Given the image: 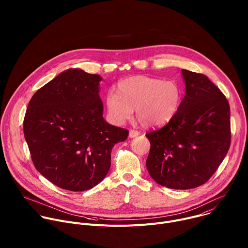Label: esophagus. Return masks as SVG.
<instances>
[{"label":"esophagus","mask_w":248,"mask_h":248,"mask_svg":"<svg viewBox=\"0 0 248 248\" xmlns=\"http://www.w3.org/2000/svg\"><path fill=\"white\" fill-rule=\"evenodd\" d=\"M139 135V132L137 130H134V129H130L129 130V133H128V136L130 138H133V137H136Z\"/></svg>","instance_id":"esophagus-1"}]
</instances>
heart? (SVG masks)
I'll return each instance as SVG.
<instances>
[{
    "mask_svg": "<svg viewBox=\"0 0 248 248\" xmlns=\"http://www.w3.org/2000/svg\"><path fill=\"white\" fill-rule=\"evenodd\" d=\"M183 98L181 84L150 77H132L119 82L105 103L110 121L117 125L131 118L133 110L141 126L151 128L168 124L178 113Z\"/></svg>",
    "mask_w": 248,
    "mask_h": 248,
    "instance_id": "heart-1",
    "label": "heart"
}]
</instances>
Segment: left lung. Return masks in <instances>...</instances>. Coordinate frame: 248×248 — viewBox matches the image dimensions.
Segmentation results:
<instances>
[{"instance_id":"8db88e82","label":"left lung","mask_w":248,"mask_h":248,"mask_svg":"<svg viewBox=\"0 0 248 248\" xmlns=\"http://www.w3.org/2000/svg\"><path fill=\"white\" fill-rule=\"evenodd\" d=\"M186 94L176 115L162 128L146 133L151 178L171 189L205 184L231 145L230 105L206 76L182 69Z\"/></svg>"}]
</instances>
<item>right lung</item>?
I'll return each mask as SVG.
<instances>
[{"instance_id":"right-lung-1","label":"right lung","mask_w":248,"mask_h":248,"mask_svg":"<svg viewBox=\"0 0 248 248\" xmlns=\"http://www.w3.org/2000/svg\"><path fill=\"white\" fill-rule=\"evenodd\" d=\"M99 75L68 68L35 93L25 113L24 137L36 170L55 186L84 191L107 175L115 144L128 130L103 117Z\"/></svg>"}]
</instances>
